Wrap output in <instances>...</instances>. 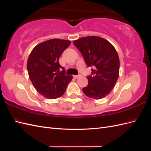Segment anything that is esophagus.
<instances>
[{
    "label": "esophagus",
    "mask_w": 151,
    "mask_h": 151,
    "mask_svg": "<svg viewBox=\"0 0 151 151\" xmlns=\"http://www.w3.org/2000/svg\"><path fill=\"white\" fill-rule=\"evenodd\" d=\"M80 76H81V75H75V76H74V78L77 79V78H78V77H79Z\"/></svg>",
    "instance_id": "esophagus-1"
}]
</instances>
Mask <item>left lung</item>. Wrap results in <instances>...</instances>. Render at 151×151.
I'll list each match as a JSON object with an SVG mask.
<instances>
[{
	"mask_svg": "<svg viewBox=\"0 0 151 151\" xmlns=\"http://www.w3.org/2000/svg\"><path fill=\"white\" fill-rule=\"evenodd\" d=\"M74 44L91 68L93 75L87 77L88 84L83 88L87 96L100 99L108 95L119 77L120 60L116 49L108 41L91 36L74 41Z\"/></svg>",
	"mask_w": 151,
	"mask_h": 151,
	"instance_id": "8db88e82",
	"label": "left lung"
}]
</instances>
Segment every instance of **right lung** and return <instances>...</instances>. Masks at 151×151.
<instances>
[{"instance_id": "obj_1", "label": "right lung", "mask_w": 151, "mask_h": 151, "mask_svg": "<svg viewBox=\"0 0 151 151\" xmlns=\"http://www.w3.org/2000/svg\"><path fill=\"white\" fill-rule=\"evenodd\" d=\"M70 43L56 38L47 40L36 45L29 55L27 62L29 79L36 90L45 98L53 99L62 96L73 78L65 74L64 68L58 62Z\"/></svg>"}]
</instances>
